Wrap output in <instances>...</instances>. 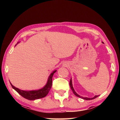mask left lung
<instances>
[{
  "label": "left lung",
  "instance_id": "left-lung-1",
  "mask_svg": "<svg viewBox=\"0 0 120 120\" xmlns=\"http://www.w3.org/2000/svg\"><path fill=\"white\" fill-rule=\"evenodd\" d=\"M102 43H104V42H102ZM69 84H70V88H71V90H72V91L73 92V93H74V94L75 95H76V96L78 97H80V98H82V99H85V100H91V99H94V98H96V97H97L98 96V95H95L94 97H92V98H88V97H82V96H80V95H79L78 94H77V93L76 92H75V89L74 88V87H73V86H72V83L71 78V79H70V81Z\"/></svg>",
  "mask_w": 120,
  "mask_h": 120
}]
</instances>
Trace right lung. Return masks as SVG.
<instances>
[{
	"label": "right lung",
	"instance_id": "right-lung-1",
	"mask_svg": "<svg viewBox=\"0 0 120 120\" xmlns=\"http://www.w3.org/2000/svg\"><path fill=\"white\" fill-rule=\"evenodd\" d=\"M19 42H17V43L16 44L15 46L19 44ZM56 71V70H55L51 73L50 76L48 77V79L46 82V85L44 86L43 88H41L40 89H38V90H21L18 88H16L15 86H14L10 82L12 88L15 89V90L17 92L19 95H21L22 97L25 98L28 100H35V99H38L39 98H43V97H45L46 95H48V93L49 92L52 86V77L53 75H54V73Z\"/></svg>",
	"mask_w": 120,
	"mask_h": 120
}]
</instances>
